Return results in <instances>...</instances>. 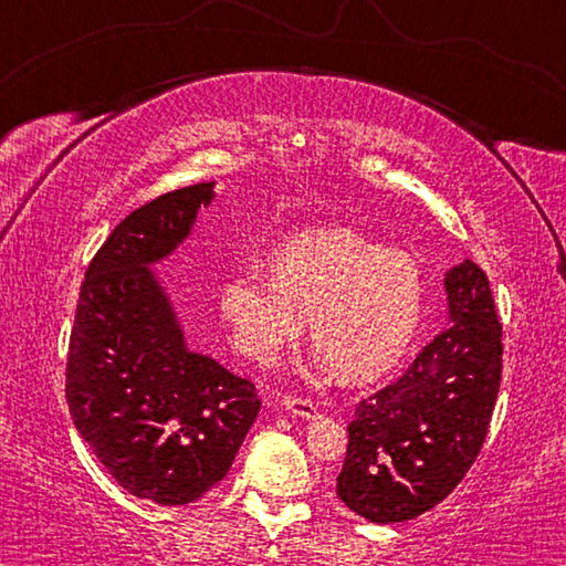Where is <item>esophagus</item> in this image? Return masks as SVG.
<instances>
[{"instance_id": "34e87169", "label": "esophagus", "mask_w": 566, "mask_h": 566, "mask_svg": "<svg viewBox=\"0 0 566 566\" xmlns=\"http://www.w3.org/2000/svg\"><path fill=\"white\" fill-rule=\"evenodd\" d=\"M284 407L292 411V415H296V417H304V419H312V417H317V405H314L312 399H306V397H284Z\"/></svg>"}]
</instances>
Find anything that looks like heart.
I'll return each mask as SVG.
<instances>
[{"label":"heart","mask_w":566,"mask_h":566,"mask_svg":"<svg viewBox=\"0 0 566 566\" xmlns=\"http://www.w3.org/2000/svg\"><path fill=\"white\" fill-rule=\"evenodd\" d=\"M266 274L219 290V319L244 357L274 364L306 337L319 369L347 381L387 375L407 357L427 314V274L415 254L349 229L302 234L266 256Z\"/></svg>","instance_id":"obj_1"}]
</instances>
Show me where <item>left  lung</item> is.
<instances>
[{
    "mask_svg": "<svg viewBox=\"0 0 566 566\" xmlns=\"http://www.w3.org/2000/svg\"><path fill=\"white\" fill-rule=\"evenodd\" d=\"M449 327L397 381L361 399L347 427L339 500L377 524L407 522L454 492L474 464L502 381V324L472 260L444 276Z\"/></svg>",
    "mask_w": 566,
    "mask_h": 566,
    "instance_id": "left-lung-1",
    "label": "left lung"
}]
</instances>
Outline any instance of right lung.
<instances>
[{"instance_id":"obj_1","label":"right lung","mask_w":566,"mask_h":566,"mask_svg":"<svg viewBox=\"0 0 566 566\" xmlns=\"http://www.w3.org/2000/svg\"><path fill=\"white\" fill-rule=\"evenodd\" d=\"M212 199L214 181L175 189L114 227L84 274L66 357L76 432L119 486L165 506L222 482L262 407L252 381L187 347L149 270Z\"/></svg>"}]
</instances>
